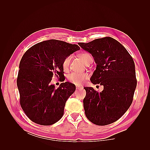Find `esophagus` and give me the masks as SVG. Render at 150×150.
Returning <instances> with one entry per match:
<instances>
[{"mask_svg": "<svg viewBox=\"0 0 150 150\" xmlns=\"http://www.w3.org/2000/svg\"><path fill=\"white\" fill-rule=\"evenodd\" d=\"M76 89L77 90H79V89H81V88H81V87H80V86H76Z\"/></svg>", "mask_w": 150, "mask_h": 150, "instance_id": "1", "label": "esophagus"}]
</instances>
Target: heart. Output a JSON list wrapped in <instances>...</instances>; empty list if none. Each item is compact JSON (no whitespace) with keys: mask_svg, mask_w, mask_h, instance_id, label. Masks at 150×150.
Here are the masks:
<instances>
[{"mask_svg":"<svg viewBox=\"0 0 150 150\" xmlns=\"http://www.w3.org/2000/svg\"><path fill=\"white\" fill-rule=\"evenodd\" d=\"M81 59L85 63L87 62L89 59V58L91 57L90 54L88 53H83L80 56ZM71 60V56H69L66 57L62 61V67L64 70H67L70 65V62ZM89 78L88 73L86 72H71L67 76V79L71 83H73L76 85H81L86 80H87Z\"/></svg>","mask_w":150,"mask_h":150,"instance_id":"1","label":"heart"}]
</instances>
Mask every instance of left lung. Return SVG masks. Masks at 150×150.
<instances>
[{
    "mask_svg": "<svg viewBox=\"0 0 150 150\" xmlns=\"http://www.w3.org/2000/svg\"><path fill=\"white\" fill-rule=\"evenodd\" d=\"M78 44L92 54L96 63L91 83L104 86L100 93L91 87L84 88L86 116L96 125L111 124L125 114L133 102L137 84L134 61L125 47L110 37Z\"/></svg>",
    "mask_w": 150,
    "mask_h": 150,
    "instance_id": "left-lung-1",
    "label": "left lung"
}]
</instances>
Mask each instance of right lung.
<instances>
[{"instance_id":"1","label":"right lung","mask_w":150,"mask_h":150,"mask_svg":"<svg viewBox=\"0 0 150 150\" xmlns=\"http://www.w3.org/2000/svg\"><path fill=\"white\" fill-rule=\"evenodd\" d=\"M79 49L76 44L51 39L34 45L22 56L17 79L20 104L35 123L51 125L62 117L66 102L76 86L65 82L55 89L50 83L53 75L65 80L62 61Z\"/></svg>"}]
</instances>
